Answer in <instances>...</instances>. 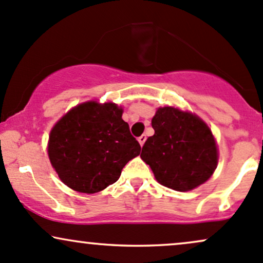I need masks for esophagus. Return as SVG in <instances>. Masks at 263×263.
<instances>
[{
  "instance_id": "esophagus-1",
  "label": "esophagus",
  "mask_w": 263,
  "mask_h": 263,
  "mask_svg": "<svg viewBox=\"0 0 263 263\" xmlns=\"http://www.w3.org/2000/svg\"><path fill=\"white\" fill-rule=\"evenodd\" d=\"M145 140H146V135H141V137L138 138V141H139V143H140L141 146H143V145H144Z\"/></svg>"
}]
</instances>
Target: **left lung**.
<instances>
[{
  "label": "left lung",
  "instance_id": "1",
  "mask_svg": "<svg viewBox=\"0 0 263 263\" xmlns=\"http://www.w3.org/2000/svg\"><path fill=\"white\" fill-rule=\"evenodd\" d=\"M155 134L145 141L140 157L162 186L186 192L213 175L218 150L208 125L192 113L159 108L151 120Z\"/></svg>",
  "mask_w": 263,
  "mask_h": 263
}]
</instances>
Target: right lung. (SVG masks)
<instances>
[{
    "label": "right lung",
    "mask_w": 263,
    "mask_h": 263,
    "mask_svg": "<svg viewBox=\"0 0 263 263\" xmlns=\"http://www.w3.org/2000/svg\"><path fill=\"white\" fill-rule=\"evenodd\" d=\"M114 103L86 102L67 112L49 137L52 167L67 187L96 193L118 181L122 170L140 154V144Z\"/></svg>",
    "instance_id": "right-lung-1"
}]
</instances>
